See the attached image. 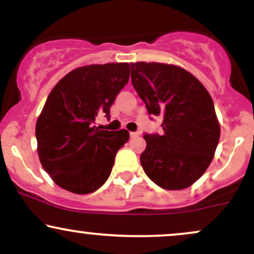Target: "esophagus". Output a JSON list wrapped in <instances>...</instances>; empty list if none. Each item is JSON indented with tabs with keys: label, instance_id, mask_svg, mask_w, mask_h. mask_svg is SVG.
Instances as JSON below:
<instances>
[{
	"label": "esophagus",
	"instance_id": "esophagus-1",
	"mask_svg": "<svg viewBox=\"0 0 254 254\" xmlns=\"http://www.w3.org/2000/svg\"><path fill=\"white\" fill-rule=\"evenodd\" d=\"M141 135V132H139V131H135V132H130V136L131 137H137V136H139Z\"/></svg>",
	"mask_w": 254,
	"mask_h": 254
}]
</instances>
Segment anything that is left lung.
<instances>
[{"instance_id": "obj_1", "label": "left lung", "mask_w": 254, "mask_h": 254, "mask_svg": "<svg viewBox=\"0 0 254 254\" xmlns=\"http://www.w3.org/2000/svg\"><path fill=\"white\" fill-rule=\"evenodd\" d=\"M131 82L148 113L162 118V135L144 133L141 165L165 190H183L209 167L220 139L214 103L205 87L180 66L130 63Z\"/></svg>"}]
</instances>
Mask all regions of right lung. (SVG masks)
I'll use <instances>...</instances> for the list:
<instances>
[{
	"mask_svg": "<svg viewBox=\"0 0 254 254\" xmlns=\"http://www.w3.org/2000/svg\"><path fill=\"white\" fill-rule=\"evenodd\" d=\"M130 64L81 66L54 87L36 125L38 155L43 168L60 188L92 193L109 179L117 151L127 143V130L95 127L129 82Z\"/></svg>",
	"mask_w": 254,
	"mask_h": 254,
	"instance_id": "1",
	"label": "right lung"
}]
</instances>
